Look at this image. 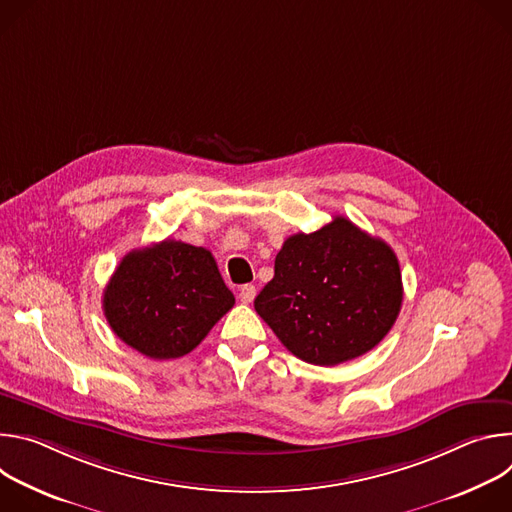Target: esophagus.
I'll return each instance as SVG.
<instances>
[{
	"label": "esophagus",
	"mask_w": 512,
	"mask_h": 512,
	"mask_svg": "<svg viewBox=\"0 0 512 512\" xmlns=\"http://www.w3.org/2000/svg\"><path fill=\"white\" fill-rule=\"evenodd\" d=\"M255 294H257V289H255V285H251V283H245V285L239 287V300H241L243 304H251V302L255 300Z\"/></svg>",
	"instance_id": "34e87169"
}]
</instances>
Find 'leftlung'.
Segmentation results:
<instances>
[{
	"instance_id": "1",
	"label": "left lung",
	"mask_w": 512,
	"mask_h": 512,
	"mask_svg": "<svg viewBox=\"0 0 512 512\" xmlns=\"http://www.w3.org/2000/svg\"><path fill=\"white\" fill-rule=\"evenodd\" d=\"M401 302L393 249L336 216L283 243L255 310L291 354L334 367L373 350L393 328Z\"/></svg>"
}]
</instances>
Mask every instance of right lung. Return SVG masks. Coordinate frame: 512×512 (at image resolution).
<instances>
[{"label":"right lung","mask_w":512,"mask_h":512,"mask_svg":"<svg viewBox=\"0 0 512 512\" xmlns=\"http://www.w3.org/2000/svg\"><path fill=\"white\" fill-rule=\"evenodd\" d=\"M233 306L212 253L174 239L127 253L103 291L111 330L154 360L194 350Z\"/></svg>","instance_id":"add662e5"}]
</instances>
